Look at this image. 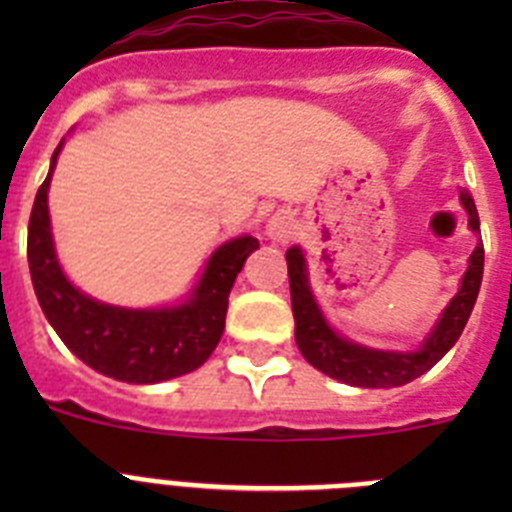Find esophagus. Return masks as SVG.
<instances>
[{"label":"esophagus","mask_w":512,"mask_h":512,"mask_svg":"<svg viewBox=\"0 0 512 512\" xmlns=\"http://www.w3.org/2000/svg\"><path fill=\"white\" fill-rule=\"evenodd\" d=\"M292 230H295V225H292V220L287 215H274L269 220V225H266V233H269L271 241H284V238L292 235Z\"/></svg>","instance_id":"1"}]
</instances>
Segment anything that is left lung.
Returning <instances> with one entry per match:
<instances>
[{"mask_svg": "<svg viewBox=\"0 0 512 512\" xmlns=\"http://www.w3.org/2000/svg\"><path fill=\"white\" fill-rule=\"evenodd\" d=\"M461 205L469 212V225L479 230V215L474 200L467 192H461ZM287 274H289V295H292V315H295V341L300 354L310 361L315 369H320L328 377L338 382L354 384V387H400L420 374H425L431 366L443 359V354L459 341L461 330L467 325L472 307L477 302L479 284H482V271H485V248L479 243L474 248L469 269L461 279V289L446 307L443 318L438 320L428 341L423 343L415 354H387V351H374L359 343H351L341 338L330 328L320 315L318 305L312 300V292L307 287L305 256L300 248H289L287 253Z\"/></svg>", "mask_w": 512, "mask_h": 512, "instance_id": "8db88e82", "label": "left lung"}]
</instances>
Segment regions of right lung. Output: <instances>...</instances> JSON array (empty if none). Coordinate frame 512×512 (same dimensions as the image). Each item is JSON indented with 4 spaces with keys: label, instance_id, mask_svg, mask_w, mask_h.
I'll list each match as a JSON object with an SVG mask.
<instances>
[{
    "label": "right lung",
    "instance_id": "add662e5",
    "mask_svg": "<svg viewBox=\"0 0 512 512\" xmlns=\"http://www.w3.org/2000/svg\"><path fill=\"white\" fill-rule=\"evenodd\" d=\"M61 146L63 140L53 151L27 225V264L45 318L58 338L104 377L153 384L194 372L223 336L230 289L259 241L243 235L217 248L192 300L174 310H122L81 295L58 266L48 220V184Z\"/></svg>",
    "mask_w": 512,
    "mask_h": 512
}]
</instances>
